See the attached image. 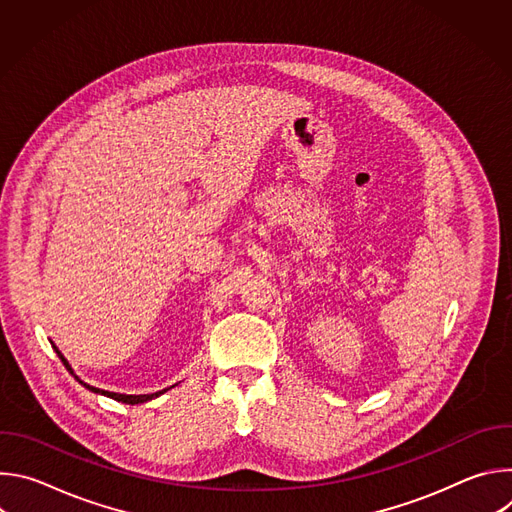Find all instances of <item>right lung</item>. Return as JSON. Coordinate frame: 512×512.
<instances>
[{
  "label": "right lung",
  "mask_w": 512,
  "mask_h": 512,
  "mask_svg": "<svg viewBox=\"0 0 512 512\" xmlns=\"http://www.w3.org/2000/svg\"><path fill=\"white\" fill-rule=\"evenodd\" d=\"M52 344V342H50ZM52 348L56 350V354H58V358L62 360V364L66 367V371L75 377L85 389H89V391H93V393H97V395H105V397H111V399H115V401H121V403H127V405H139V403H145V401H152V399H156V397H160V395H164L166 391H170L172 387H176V385H172V387H168V389H162V391H158V393H150V395H123V393H111V391H103V389H97V387H93V385H89V383H85V381H81L77 375H75V371H72V367L68 364V360L62 356V352L52 344Z\"/></svg>",
  "instance_id": "obj_1"
}]
</instances>
